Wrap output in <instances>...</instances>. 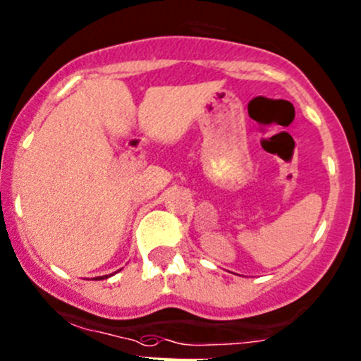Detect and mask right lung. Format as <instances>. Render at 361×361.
I'll use <instances>...</instances> for the list:
<instances>
[{"label": "right lung", "instance_id": "right-lung-1", "mask_svg": "<svg viewBox=\"0 0 361 361\" xmlns=\"http://www.w3.org/2000/svg\"><path fill=\"white\" fill-rule=\"evenodd\" d=\"M102 277H108V276H101V277H97V279H102Z\"/></svg>", "mask_w": 361, "mask_h": 361}]
</instances>
